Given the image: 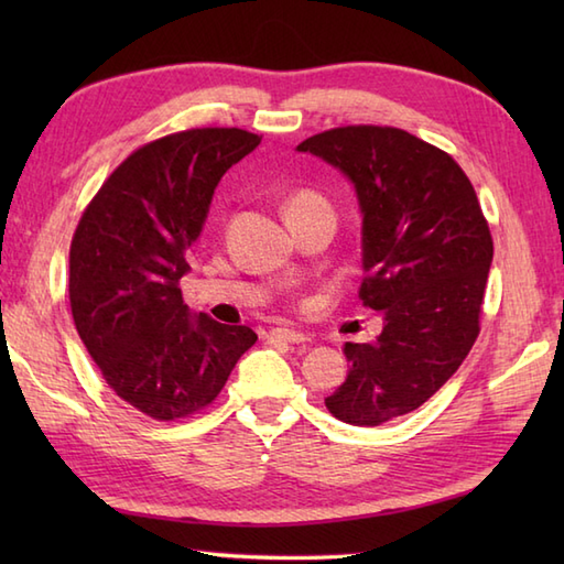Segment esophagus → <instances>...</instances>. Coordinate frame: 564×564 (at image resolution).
Listing matches in <instances>:
<instances>
[{"instance_id":"1","label":"esophagus","mask_w":564,"mask_h":564,"mask_svg":"<svg viewBox=\"0 0 564 564\" xmlns=\"http://www.w3.org/2000/svg\"><path fill=\"white\" fill-rule=\"evenodd\" d=\"M271 339H281V341H289V344H303L307 341V337L303 332H295V329H283V327H275L269 332Z\"/></svg>"}]
</instances>
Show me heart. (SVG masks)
<instances>
[{
    "mask_svg": "<svg viewBox=\"0 0 564 564\" xmlns=\"http://www.w3.org/2000/svg\"><path fill=\"white\" fill-rule=\"evenodd\" d=\"M310 208H329L325 196H319L317 191H295V194L285 203V213H297V210H310Z\"/></svg>",
    "mask_w": 564,
    "mask_h": 564,
    "instance_id": "obj_1",
    "label": "heart"
}]
</instances>
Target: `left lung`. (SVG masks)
I'll use <instances>...</instances> for the list:
<instances>
[{
	"instance_id": "left-lung-1",
	"label": "left lung",
	"mask_w": 564,
	"mask_h": 564,
	"mask_svg": "<svg viewBox=\"0 0 564 564\" xmlns=\"http://www.w3.org/2000/svg\"><path fill=\"white\" fill-rule=\"evenodd\" d=\"M297 150L351 178L364 213L358 297L386 317L378 339L344 344L349 376L325 404L346 424H386L422 406L470 354L492 235L460 164L406 130L344 126Z\"/></svg>"
}]
</instances>
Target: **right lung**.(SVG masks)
I'll return each instance as SVG.
<instances>
[{"label":"right lung","instance_id":"right-lung-1","mask_svg":"<svg viewBox=\"0 0 564 564\" xmlns=\"http://www.w3.org/2000/svg\"><path fill=\"white\" fill-rule=\"evenodd\" d=\"M239 128H191L138 148L84 208L69 245V307L109 388L158 422L218 398L257 341L245 325L191 315L178 281L215 186L254 150Z\"/></svg>","mask_w":564,"mask_h":564}]
</instances>
